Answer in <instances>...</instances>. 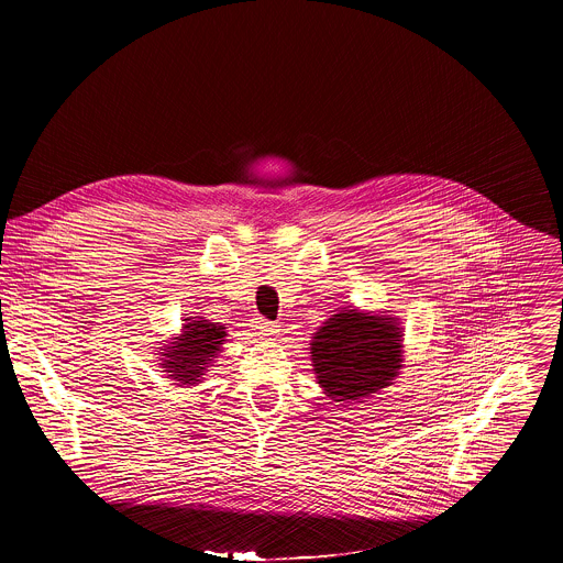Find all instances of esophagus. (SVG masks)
<instances>
[{"mask_svg": "<svg viewBox=\"0 0 563 563\" xmlns=\"http://www.w3.org/2000/svg\"><path fill=\"white\" fill-rule=\"evenodd\" d=\"M253 329L264 340H273L279 333V327L275 322L266 321V319H255L253 321Z\"/></svg>", "mask_w": 563, "mask_h": 563, "instance_id": "obj_1", "label": "esophagus"}]
</instances>
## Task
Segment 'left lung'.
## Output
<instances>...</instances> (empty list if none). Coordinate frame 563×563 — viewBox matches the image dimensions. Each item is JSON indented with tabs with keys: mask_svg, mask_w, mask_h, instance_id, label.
<instances>
[{
	"mask_svg": "<svg viewBox=\"0 0 563 563\" xmlns=\"http://www.w3.org/2000/svg\"><path fill=\"white\" fill-rule=\"evenodd\" d=\"M401 327L393 317L344 310L312 338V366L324 395L360 401L384 390L401 371Z\"/></svg>",
	"mask_w": 563,
	"mask_h": 563,
	"instance_id": "left-lung-1",
	"label": "left lung"
}]
</instances>
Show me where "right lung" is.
I'll return each mask as SVG.
<instances>
[{"label": "right lung", "mask_w": 563, "mask_h": 563, "mask_svg": "<svg viewBox=\"0 0 563 563\" xmlns=\"http://www.w3.org/2000/svg\"><path fill=\"white\" fill-rule=\"evenodd\" d=\"M184 331L173 338L166 346H162V373H168L177 386H195L201 384L203 373L214 362L221 344L225 342V327L219 322L184 319Z\"/></svg>", "instance_id": "right-lung-1"}]
</instances>
